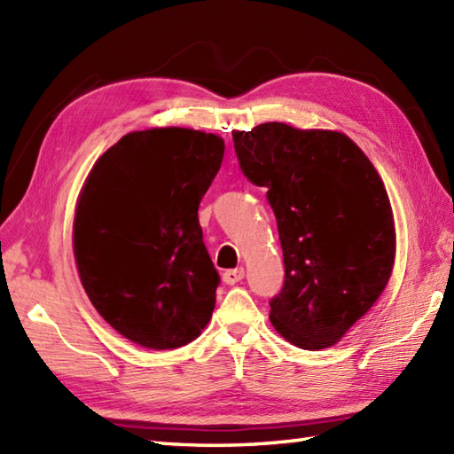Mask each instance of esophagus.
<instances>
[{
	"instance_id": "1",
	"label": "esophagus",
	"mask_w": 454,
	"mask_h": 454,
	"mask_svg": "<svg viewBox=\"0 0 454 454\" xmlns=\"http://www.w3.org/2000/svg\"><path fill=\"white\" fill-rule=\"evenodd\" d=\"M246 271L244 267H236V269H228V271H224V275H222V281H224L226 285H236L244 278Z\"/></svg>"
}]
</instances>
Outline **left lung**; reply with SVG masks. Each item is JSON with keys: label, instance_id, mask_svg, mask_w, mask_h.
Returning <instances> with one entry per match:
<instances>
[{"label": "left lung", "instance_id": "obj_1", "mask_svg": "<svg viewBox=\"0 0 454 454\" xmlns=\"http://www.w3.org/2000/svg\"><path fill=\"white\" fill-rule=\"evenodd\" d=\"M244 176L267 189L283 247L285 285L271 324L302 349H325L387 286L396 234L371 160L341 132L263 122L232 132Z\"/></svg>", "mask_w": 454, "mask_h": 454}]
</instances>
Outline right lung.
<instances>
[{"label":"right lung","instance_id":"right-lung-1","mask_svg":"<svg viewBox=\"0 0 454 454\" xmlns=\"http://www.w3.org/2000/svg\"><path fill=\"white\" fill-rule=\"evenodd\" d=\"M222 158L216 134L137 130L95 161L82 189L74 218L82 285L105 322L148 349L197 340L215 310L220 277L197 212Z\"/></svg>","mask_w":454,"mask_h":454}]
</instances>
